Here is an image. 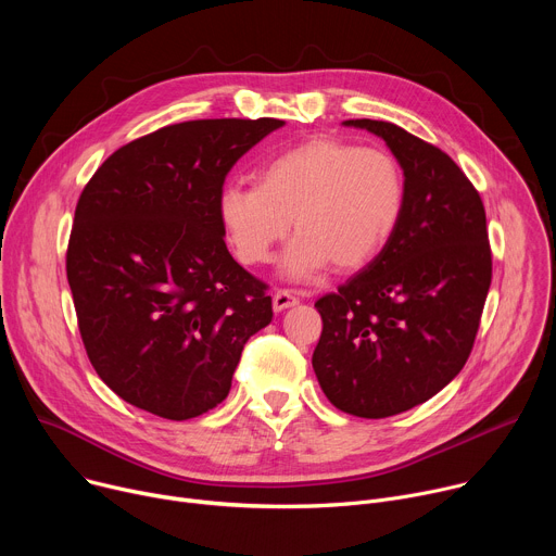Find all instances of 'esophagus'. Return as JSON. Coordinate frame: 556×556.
I'll return each mask as SVG.
<instances>
[{"label":"esophagus","instance_id":"obj_1","mask_svg":"<svg viewBox=\"0 0 556 556\" xmlns=\"http://www.w3.org/2000/svg\"><path fill=\"white\" fill-rule=\"evenodd\" d=\"M299 303V296L292 292V290H286V288H279L275 294H273V307L277 312L290 307V305H296Z\"/></svg>","mask_w":556,"mask_h":556}]
</instances>
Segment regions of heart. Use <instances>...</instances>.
Wrapping results in <instances>:
<instances>
[{"label":"heart","instance_id":"heart-1","mask_svg":"<svg viewBox=\"0 0 556 556\" xmlns=\"http://www.w3.org/2000/svg\"><path fill=\"white\" fill-rule=\"evenodd\" d=\"M407 178L384 149L312 138L268 161L260 187L230 182L217 213L242 264H266L290 230L283 270L305 281L332 264L352 273L376 260L399 230Z\"/></svg>","mask_w":556,"mask_h":556}]
</instances>
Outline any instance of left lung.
I'll return each mask as SVG.
<instances>
[{
  "mask_svg": "<svg viewBox=\"0 0 556 556\" xmlns=\"http://www.w3.org/2000/svg\"><path fill=\"white\" fill-rule=\"evenodd\" d=\"M407 178L403 222L358 275L314 303L324 330L312 367L328 401L358 418L427 403L470 356L493 277L480 191L440 147L403 127L356 118Z\"/></svg>",
  "mask_w": 556,
  "mask_h": 556,
  "instance_id": "left-lung-1",
  "label": "left lung"
}]
</instances>
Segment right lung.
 <instances>
[{"instance_id": "obj_1", "label": "right lung", "mask_w": 556, "mask_h": 556, "mask_svg": "<svg viewBox=\"0 0 556 556\" xmlns=\"http://www.w3.org/2000/svg\"><path fill=\"white\" fill-rule=\"evenodd\" d=\"M277 118L155 129L97 169L65 253L78 332L101 380L167 420L217 407L247 341L273 321L268 283L237 264L217 200Z\"/></svg>"}]
</instances>
